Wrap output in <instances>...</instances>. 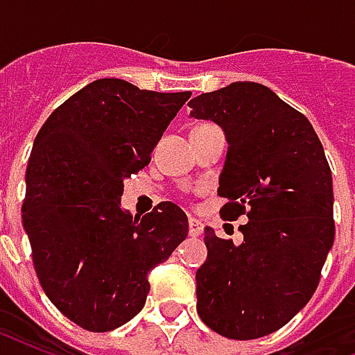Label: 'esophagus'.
<instances>
[{
  "label": "esophagus",
  "instance_id": "obj_1",
  "mask_svg": "<svg viewBox=\"0 0 355 355\" xmlns=\"http://www.w3.org/2000/svg\"><path fill=\"white\" fill-rule=\"evenodd\" d=\"M188 232H190V236H192V238L201 236V232H203V224H201V220L190 216V218H188Z\"/></svg>",
  "mask_w": 355,
  "mask_h": 355
}]
</instances>
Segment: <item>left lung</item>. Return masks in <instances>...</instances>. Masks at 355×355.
<instances>
[{"instance_id":"8db88e82","label":"left lung","mask_w":355,"mask_h":355,"mask_svg":"<svg viewBox=\"0 0 355 355\" xmlns=\"http://www.w3.org/2000/svg\"><path fill=\"white\" fill-rule=\"evenodd\" d=\"M188 106L196 119L220 125L228 140L220 215L249 218L239 245L205 228L198 313L226 338H261L289 323L320 283L335 241L327 157L306 116L261 83L236 81Z\"/></svg>"}]
</instances>
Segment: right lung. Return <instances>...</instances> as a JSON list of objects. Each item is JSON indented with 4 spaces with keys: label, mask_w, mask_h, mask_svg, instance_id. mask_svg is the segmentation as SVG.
<instances>
[{
    "label": "right lung",
    "mask_w": 355,
    "mask_h": 355,
    "mask_svg": "<svg viewBox=\"0 0 355 355\" xmlns=\"http://www.w3.org/2000/svg\"><path fill=\"white\" fill-rule=\"evenodd\" d=\"M190 96L104 78L62 102L35 137L22 224L45 295L80 327L104 333L132 320L150 270L188 236L175 203L132 218L119 201Z\"/></svg>",
    "instance_id": "obj_1"
}]
</instances>
